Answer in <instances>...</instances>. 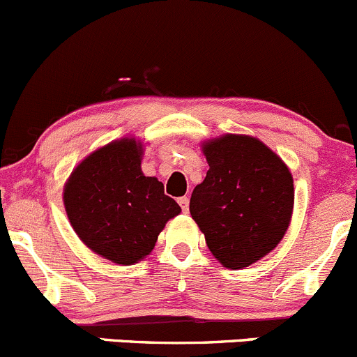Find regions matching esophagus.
<instances>
[{
  "instance_id": "obj_1",
  "label": "esophagus",
  "mask_w": 357,
  "mask_h": 357,
  "mask_svg": "<svg viewBox=\"0 0 357 357\" xmlns=\"http://www.w3.org/2000/svg\"><path fill=\"white\" fill-rule=\"evenodd\" d=\"M178 204H180V208H182L183 213L189 211V197H187V196L178 197Z\"/></svg>"
}]
</instances>
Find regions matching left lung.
Returning a JSON list of instances; mask_svg holds the SVG:
<instances>
[{"mask_svg":"<svg viewBox=\"0 0 357 357\" xmlns=\"http://www.w3.org/2000/svg\"><path fill=\"white\" fill-rule=\"evenodd\" d=\"M209 170L190 197V216L220 263L242 270L273 251L294 211L285 161L258 137L223 134L201 144Z\"/></svg>","mask_w":357,"mask_h":357,"instance_id":"1","label":"left lung"}]
</instances>
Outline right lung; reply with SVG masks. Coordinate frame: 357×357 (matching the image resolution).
I'll return each mask as SVG.
<instances>
[{
	"label": "right lung",
	"mask_w": 357,
	"mask_h": 357,
	"mask_svg": "<svg viewBox=\"0 0 357 357\" xmlns=\"http://www.w3.org/2000/svg\"><path fill=\"white\" fill-rule=\"evenodd\" d=\"M144 148L135 137L108 142L84 158L63 187L65 211L80 241L122 266L151 255L168 220L182 211L160 180L142 174Z\"/></svg>",
	"instance_id": "right-lung-1"
}]
</instances>
